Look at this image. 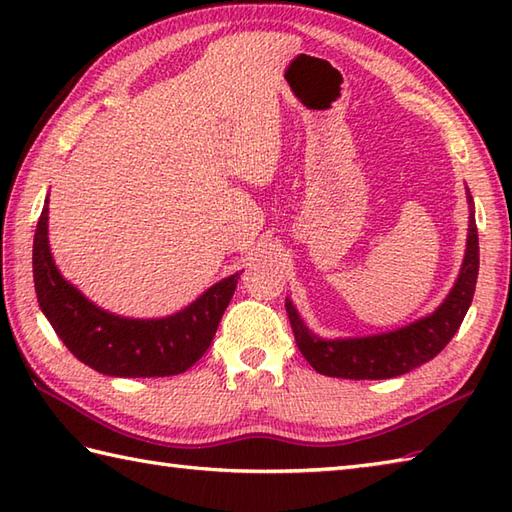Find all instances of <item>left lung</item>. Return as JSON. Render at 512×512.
Masks as SVG:
<instances>
[{"label":"left lung","mask_w":512,"mask_h":512,"mask_svg":"<svg viewBox=\"0 0 512 512\" xmlns=\"http://www.w3.org/2000/svg\"><path fill=\"white\" fill-rule=\"evenodd\" d=\"M471 217H469V239H466V255L460 270V277L451 288L449 297L442 301V306L420 321H413L405 328L361 336V339H334L325 341L314 336L303 325L299 312L286 299V312L292 325V334L303 358L323 376L352 378V380H380L394 378L411 372L422 363L438 356L453 334L462 325L466 310H469L477 270H480V242H477V226L473 213V198L469 193Z\"/></svg>","instance_id":"left-lung-1"}]
</instances>
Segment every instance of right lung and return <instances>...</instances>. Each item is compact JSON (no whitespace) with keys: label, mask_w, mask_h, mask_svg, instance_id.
I'll return each instance as SVG.
<instances>
[{"label":"right lung","mask_w":512,"mask_h":512,"mask_svg":"<svg viewBox=\"0 0 512 512\" xmlns=\"http://www.w3.org/2000/svg\"><path fill=\"white\" fill-rule=\"evenodd\" d=\"M32 273L41 312L63 345L99 374L123 378L176 376L209 350L239 273L211 286L191 306L165 319H125L94 306L54 266L48 244V200L32 242Z\"/></svg>","instance_id":"add662e5"}]
</instances>
